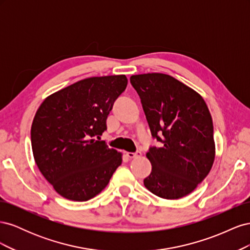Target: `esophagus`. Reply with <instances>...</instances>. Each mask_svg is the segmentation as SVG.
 <instances>
[{
  "label": "esophagus",
  "mask_w": 250,
  "mask_h": 250,
  "mask_svg": "<svg viewBox=\"0 0 250 250\" xmlns=\"http://www.w3.org/2000/svg\"><path fill=\"white\" fill-rule=\"evenodd\" d=\"M141 155H142V153H141V152H135V153H133V152H127V153H126V156H127L128 158L140 157Z\"/></svg>",
  "instance_id": "esophagus-1"
}]
</instances>
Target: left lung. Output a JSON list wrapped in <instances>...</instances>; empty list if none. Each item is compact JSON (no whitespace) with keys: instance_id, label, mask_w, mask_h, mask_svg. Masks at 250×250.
Masks as SVG:
<instances>
[{"instance_id":"obj_1","label":"left lung","mask_w":250,"mask_h":250,"mask_svg":"<svg viewBox=\"0 0 250 250\" xmlns=\"http://www.w3.org/2000/svg\"><path fill=\"white\" fill-rule=\"evenodd\" d=\"M130 82L151 134L162 143L146 154L152 171L144 185L161 198L185 197L208 176L215 160L213 120L207 103L170 75H133Z\"/></svg>"}]
</instances>
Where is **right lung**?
Masks as SVG:
<instances>
[{
	"label": "right lung",
	"instance_id": "add662e5",
	"mask_svg": "<svg viewBox=\"0 0 250 250\" xmlns=\"http://www.w3.org/2000/svg\"><path fill=\"white\" fill-rule=\"evenodd\" d=\"M125 75L90 77L47 97L31 126L35 163L54 190L86 201L106 187L122 153L100 140L113 102L127 86Z\"/></svg>",
	"mask_w": 250,
	"mask_h": 250
}]
</instances>
